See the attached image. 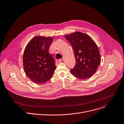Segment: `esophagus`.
Here are the masks:
<instances>
[{"mask_svg": "<svg viewBox=\"0 0 124 124\" xmlns=\"http://www.w3.org/2000/svg\"><path fill=\"white\" fill-rule=\"evenodd\" d=\"M63 60H64V59H63V58H60V59H59L58 60V62H62V61H63Z\"/></svg>", "mask_w": 124, "mask_h": 124, "instance_id": "esophagus-1", "label": "esophagus"}]
</instances>
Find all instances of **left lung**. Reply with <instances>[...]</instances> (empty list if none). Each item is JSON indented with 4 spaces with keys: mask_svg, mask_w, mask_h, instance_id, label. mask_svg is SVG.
Here are the masks:
<instances>
[{
    "mask_svg": "<svg viewBox=\"0 0 124 124\" xmlns=\"http://www.w3.org/2000/svg\"><path fill=\"white\" fill-rule=\"evenodd\" d=\"M74 54L75 65L70 69L72 75L79 79H86L96 72L101 62L98 48L88 34L79 31L66 35Z\"/></svg>",
    "mask_w": 124,
    "mask_h": 124,
    "instance_id": "1",
    "label": "left lung"
}]
</instances>
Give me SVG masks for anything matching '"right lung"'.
<instances>
[{
  "instance_id": "right-lung-1",
  "label": "right lung",
  "mask_w": 124,
  "mask_h": 124,
  "mask_svg": "<svg viewBox=\"0 0 124 124\" xmlns=\"http://www.w3.org/2000/svg\"><path fill=\"white\" fill-rule=\"evenodd\" d=\"M53 41L51 37H34L26 46L23 54V66L27 76L34 83H45L56 69L53 55L49 53Z\"/></svg>"
}]
</instances>
